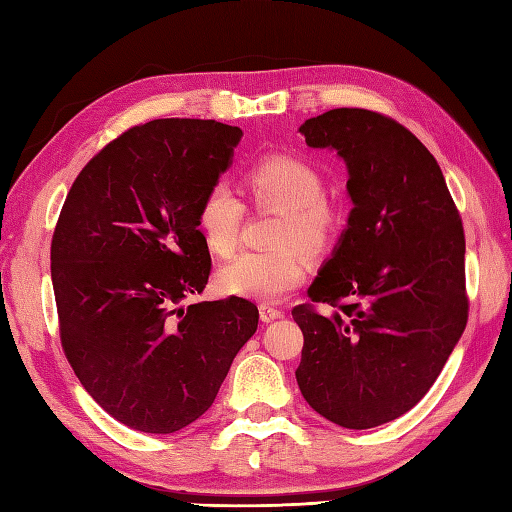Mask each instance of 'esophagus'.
<instances>
[{"mask_svg":"<svg viewBox=\"0 0 512 512\" xmlns=\"http://www.w3.org/2000/svg\"><path fill=\"white\" fill-rule=\"evenodd\" d=\"M258 313H260V319H263L265 323H269V321H273V319H280V317H282V310L273 308V306H269V304H260Z\"/></svg>","mask_w":512,"mask_h":512,"instance_id":"esophagus-1","label":"esophagus"}]
</instances>
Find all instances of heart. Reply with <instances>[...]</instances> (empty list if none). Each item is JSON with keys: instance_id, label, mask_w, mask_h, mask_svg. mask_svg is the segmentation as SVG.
Returning a JSON list of instances; mask_svg holds the SVG:
<instances>
[{"instance_id": "heart-1", "label": "heart", "mask_w": 512, "mask_h": 512, "mask_svg": "<svg viewBox=\"0 0 512 512\" xmlns=\"http://www.w3.org/2000/svg\"><path fill=\"white\" fill-rule=\"evenodd\" d=\"M247 191L258 206L280 210L271 245L265 252H241L217 271L223 295L273 302L297 289L306 278V256L330 252L343 226V215L323 197V180L310 162L297 156H269L249 169ZM243 204L232 186H208L197 208V228L208 249L230 256L239 243ZM302 248L301 253L298 249Z\"/></svg>"}]
</instances>
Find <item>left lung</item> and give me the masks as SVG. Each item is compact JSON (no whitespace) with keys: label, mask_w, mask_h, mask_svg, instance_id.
Returning <instances> with one entry per match:
<instances>
[{"label":"left lung","mask_w":512,"mask_h":512,"mask_svg":"<svg viewBox=\"0 0 512 512\" xmlns=\"http://www.w3.org/2000/svg\"><path fill=\"white\" fill-rule=\"evenodd\" d=\"M299 132L345 160L354 208L308 289L330 315L293 308L304 334L295 378L321 417L376 428L430 391L467 326L463 221L439 162L395 119L334 108Z\"/></svg>","instance_id":"1"}]
</instances>
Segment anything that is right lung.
Returning a JSON list of instances; mask_svg holds the SVG:
<instances>
[{
	"label": "right lung",
	"instance_id": "add662e5",
	"mask_svg": "<svg viewBox=\"0 0 512 512\" xmlns=\"http://www.w3.org/2000/svg\"><path fill=\"white\" fill-rule=\"evenodd\" d=\"M241 136L213 119L134 126L86 162L60 210L62 350L86 393L132 430L171 434L202 417L258 328L243 297L182 306L210 276L199 202Z\"/></svg>",
	"mask_w": 512,
	"mask_h": 512
}]
</instances>
